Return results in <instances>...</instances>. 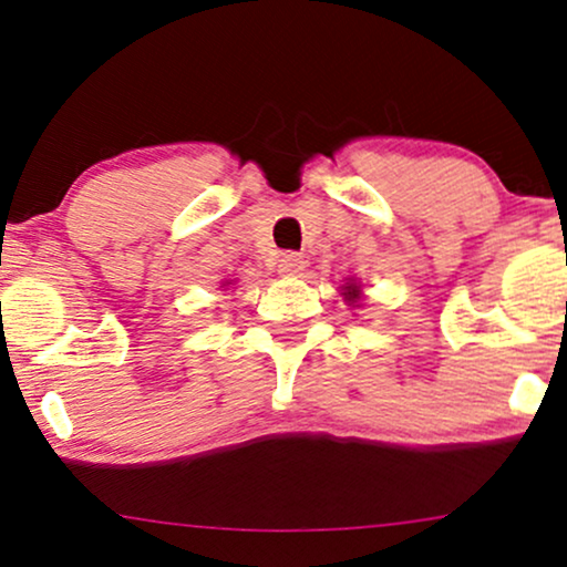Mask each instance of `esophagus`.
I'll list each match as a JSON object with an SVG mask.
<instances>
[{
  "mask_svg": "<svg viewBox=\"0 0 567 567\" xmlns=\"http://www.w3.org/2000/svg\"><path fill=\"white\" fill-rule=\"evenodd\" d=\"M277 266H279V275L298 277V275H303L306 261H303V256H298V252H282V258H279Z\"/></svg>",
  "mask_w": 567,
  "mask_h": 567,
  "instance_id": "1",
  "label": "esophagus"
}]
</instances>
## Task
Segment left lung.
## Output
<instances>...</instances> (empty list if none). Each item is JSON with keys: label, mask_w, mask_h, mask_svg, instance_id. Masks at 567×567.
I'll use <instances>...</instances> for the list:
<instances>
[{"label": "left lung", "mask_w": 567, "mask_h": 567, "mask_svg": "<svg viewBox=\"0 0 567 567\" xmlns=\"http://www.w3.org/2000/svg\"><path fill=\"white\" fill-rule=\"evenodd\" d=\"M343 296H347V301H357V298H360V285L347 282L343 285Z\"/></svg>", "instance_id": "8db88e82"}]
</instances>
